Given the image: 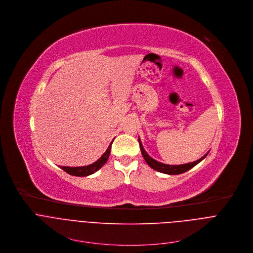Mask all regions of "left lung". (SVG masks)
Returning a JSON list of instances; mask_svg holds the SVG:
<instances>
[{
    "label": "left lung",
    "instance_id": "left-lung-1",
    "mask_svg": "<svg viewBox=\"0 0 253 253\" xmlns=\"http://www.w3.org/2000/svg\"><path fill=\"white\" fill-rule=\"evenodd\" d=\"M138 142H139V147H140V151H141V155L144 159V161L146 162V164L151 168L154 169L155 170L157 171H160V172H163V173H167V174H180V173H183L185 171H187L188 169H192L193 167H195L198 163H200L201 161H203L207 156L205 155L203 158L193 162V163H189V164H185V165H179V166H169V165H165V164H162L156 160H154L153 158H150L147 154L146 151L143 149V146L138 138Z\"/></svg>",
    "mask_w": 253,
    "mask_h": 253
}]
</instances>
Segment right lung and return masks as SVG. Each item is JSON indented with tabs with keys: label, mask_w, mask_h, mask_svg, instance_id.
Wrapping results in <instances>:
<instances>
[{
	"label": "right lung",
	"mask_w": 253,
	"mask_h": 253,
	"mask_svg": "<svg viewBox=\"0 0 253 253\" xmlns=\"http://www.w3.org/2000/svg\"><path fill=\"white\" fill-rule=\"evenodd\" d=\"M111 148H112V143L109 145L108 149L106 150V153L102 157H100L95 163H93L89 166L77 167V168L62 167L61 169L63 170H65L66 172H68L69 174H72V175H75V176H87L89 174H92L95 171H97L100 168H102L108 162V159H109L110 153H111Z\"/></svg>",
	"instance_id": "add662e5"
}]
</instances>
